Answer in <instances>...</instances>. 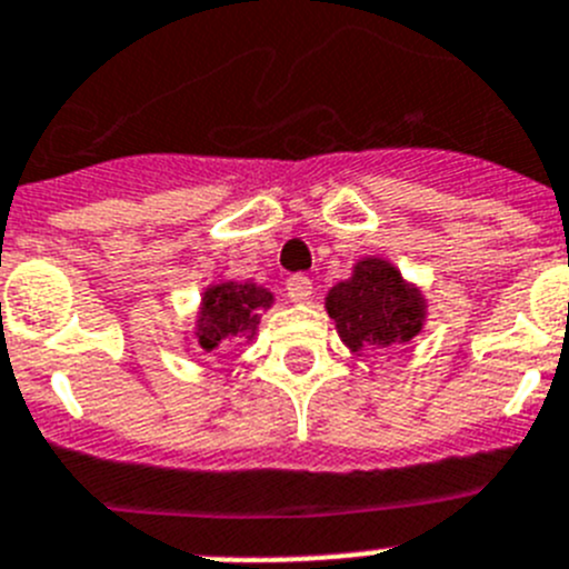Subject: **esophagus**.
Returning a JSON list of instances; mask_svg holds the SVG:
<instances>
[{
	"label": "esophagus",
	"mask_w": 569,
	"mask_h": 569,
	"mask_svg": "<svg viewBox=\"0 0 569 569\" xmlns=\"http://www.w3.org/2000/svg\"><path fill=\"white\" fill-rule=\"evenodd\" d=\"M284 288H288V296L293 301H299V305H305V301H310V296H312V281L307 279L305 273H293L288 279V284H284Z\"/></svg>",
	"instance_id": "obj_1"
}]
</instances>
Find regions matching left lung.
I'll return each instance as SVG.
<instances>
[{
    "label": "left lung",
    "instance_id": "obj_1",
    "mask_svg": "<svg viewBox=\"0 0 569 569\" xmlns=\"http://www.w3.org/2000/svg\"><path fill=\"white\" fill-rule=\"evenodd\" d=\"M327 312L352 352L406 343L423 330L426 301L387 259H361L327 293Z\"/></svg>",
    "mask_w": 569,
    "mask_h": 569
}]
</instances>
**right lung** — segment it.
<instances>
[{"label":"right lung","instance_id":"obj_1","mask_svg":"<svg viewBox=\"0 0 569 569\" xmlns=\"http://www.w3.org/2000/svg\"><path fill=\"white\" fill-rule=\"evenodd\" d=\"M273 305V293L253 281H220L202 293L200 316H197V343L206 352L237 336L253 338L259 325V310Z\"/></svg>","mask_w":569,"mask_h":569}]
</instances>
